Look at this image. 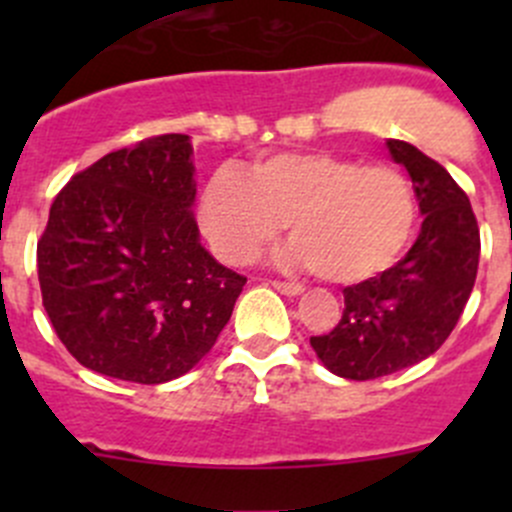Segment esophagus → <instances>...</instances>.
I'll use <instances>...</instances> for the list:
<instances>
[{
  "label": "esophagus",
  "instance_id": "esophagus-1",
  "mask_svg": "<svg viewBox=\"0 0 512 512\" xmlns=\"http://www.w3.org/2000/svg\"><path fill=\"white\" fill-rule=\"evenodd\" d=\"M272 287H275L280 294H287V297H297V294L304 292V287L297 285V282H280V280H275V282H272Z\"/></svg>",
  "mask_w": 512,
  "mask_h": 512
}]
</instances>
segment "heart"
I'll return each instance as SVG.
<instances>
[{
    "instance_id": "obj_1",
    "label": "heart",
    "mask_w": 512,
    "mask_h": 512,
    "mask_svg": "<svg viewBox=\"0 0 512 512\" xmlns=\"http://www.w3.org/2000/svg\"><path fill=\"white\" fill-rule=\"evenodd\" d=\"M200 227L220 260L245 265L289 225L280 267L359 285L396 265L418 220L414 185L389 165L329 151H280L242 170L223 165L200 193Z\"/></svg>"
}]
</instances>
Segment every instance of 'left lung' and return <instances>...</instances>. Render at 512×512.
<instances>
[{
  "label": "left lung",
  "instance_id": "8db88e82",
  "mask_svg": "<svg viewBox=\"0 0 512 512\" xmlns=\"http://www.w3.org/2000/svg\"><path fill=\"white\" fill-rule=\"evenodd\" d=\"M423 215L414 247L374 280L344 287L342 322L312 337L332 374L369 381L428 359L461 319L476 285L480 232L468 195L443 165L406 141H386Z\"/></svg>",
  "mask_w": 512,
  "mask_h": 512
}]
</instances>
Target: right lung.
Returning <instances> with one entry per match:
<instances>
[{"instance_id":"right-lung-1","label":"right lung","mask_w":512,"mask_h":512,"mask_svg":"<svg viewBox=\"0 0 512 512\" xmlns=\"http://www.w3.org/2000/svg\"><path fill=\"white\" fill-rule=\"evenodd\" d=\"M195 193L190 136L168 133L108 153L56 195L39 285L81 366L165 384L218 342L247 280L200 245Z\"/></svg>"}]
</instances>
